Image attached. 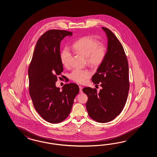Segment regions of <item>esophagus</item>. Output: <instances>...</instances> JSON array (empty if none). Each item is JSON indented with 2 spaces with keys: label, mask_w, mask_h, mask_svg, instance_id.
<instances>
[{
  "label": "esophagus",
  "mask_w": 157,
  "mask_h": 157,
  "mask_svg": "<svg viewBox=\"0 0 157 157\" xmlns=\"http://www.w3.org/2000/svg\"><path fill=\"white\" fill-rule=\"evenodd\" d=\"M79 92L81 93H82L83 91H82V89H83V87H82V86H79Z\"/></svg>",
  "instance_id": "1"
}]
</instances>
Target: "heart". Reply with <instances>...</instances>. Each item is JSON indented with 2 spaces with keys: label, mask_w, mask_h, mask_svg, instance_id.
<instances>
[{
  "label": "heart",
  "mask_w": 157,
  "mask_h": 157,
  "mask_svg": "<svg viewBox=\"0 0 157 157\" xmlns=\"http://www.w3.org/2000/svg\"><path fill=\"white\" fill-rule=\"evenodd\" d=\"M72 49L76 53L85 57L86 64L93 68L99 67L106 58V47L97 39L91 36H85L77 40L72 44ZM61 63L64 67L70 65L71 55L67 50H64L60 54ZM91 76V72L88 70L75 69L70 74L72 81L79 83H83Z\"/></svg>",
  "instance_id": "b5f03b06"
}]
</instances>
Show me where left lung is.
<instances>
[{
  "label": "left lung",
  "mask_w": 157,
  "mask_h": 157,
  "mask_svg": "<svg viewBox=\"0 0 157 157\" xmlns=\"http://www.w3.org/2000/svg\"><path fill=\"white\" fill-rule=\"evenodd\" d=\"M108 38L106 58L91 81L102 87L99 93L95 88L84 87L88 97L86 106L90 117L99 123H106L121 114L129 91V72L127 56L123 46L114 33L102 27Z\"/></svg>",
  "instance_id": "left-lung-1"
}]
</instances>
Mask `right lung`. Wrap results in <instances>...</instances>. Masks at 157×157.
<instances>
[{
    "instance_id": "obj_1",
    "label": "right lung",
    "mask_w": 157,
    "mask_h": 157,
    "mask_svg": "<svg viewBox=\"0 0 157 157\" xmlns=\"http://www.w3.org/2000/svg\"><path fill=\"white\" fill-rule=\"evenodd\" d=\"M72 34L62 30L45 32L37 41L29 67V90L34 107L43 119L51 123H60L67 118L79 92L75 83L65 84L62 91L55 86L58 76L63 71L60 43Z\"/></svg>"
}]
</instances>
